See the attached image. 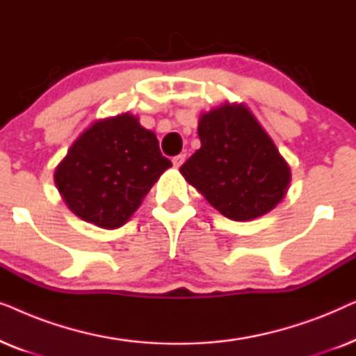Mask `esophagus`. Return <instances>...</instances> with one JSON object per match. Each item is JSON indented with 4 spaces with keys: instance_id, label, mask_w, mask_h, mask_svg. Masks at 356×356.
Returning <instances> with one entry per match:
<instances>
[{
    "instance_id": "34e87169",
    "label": "esophagus",
    "mask_w": 356,
    "mask_h": 356,
    "mask_svg": "<svg viewBox=\"0 0 356 356\" xmlns=\"http://www.w3.org/2000/svg\"><path fill=\"white\" fill-rule=\"evenodd\" d=\"M184 159H186V155L179 154V155H175V157L172 159V162H173L175 167H181L183 162H184Z\"/></svg>"
}]
</instances>
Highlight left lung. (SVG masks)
<instances>
[{"mask_svg": "<svg viewBox=\"0 0 356 356\" xmlns=\"http://www.w3.org/2000/svg\"><path fill=\"white\" fill-rule=\"evenodd\" d=\"M196 150L179 172L218 212L252 220L285 196L290 168L245 105H222L202 115Z\"/></svg>", "mask_w": 356, "mask_h": 356, "instance_id": "obj_1", "label": "left lung"}]
</instances>
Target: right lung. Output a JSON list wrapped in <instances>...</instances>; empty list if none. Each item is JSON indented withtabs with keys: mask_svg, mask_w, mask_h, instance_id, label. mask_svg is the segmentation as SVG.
<instances>
[{
	"mask_svg": "<svg viewBox=\"0 0 356 356\" xmlns=\"http://www.w3.org/2000/svg\"><path fill=\"white\" fill-rule=\"evenodd\" d=\"M170 167L152 131L124 113L84 131L56 167L55 183L77 217L111 230L129 220Z\"/></svg>",
	"mask_w": 356,
	"mask_h": 356,
	"instance_id": "add662e5",
	"label": "right lung"
}]
</instances>
